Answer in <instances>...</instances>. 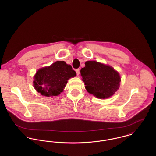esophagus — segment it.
I'll list each match as a JSON object with an SVG mask.
<instances>
[{
  "label": "esophagus",
  "instance_id": "obj_1",
  "mask_svg": "<svg viewBox=\"0 0 156 156\" xmlns=\"http://www.w3.org/2000/svg\"><path fill=\"white\" fill-rule=\"evenodd\" d=\"M76 71L77 76H79V74H80V69H76Z\"/></svg>",
  "mask_w": 156,
  "mask_h": 156
}]
</instances>
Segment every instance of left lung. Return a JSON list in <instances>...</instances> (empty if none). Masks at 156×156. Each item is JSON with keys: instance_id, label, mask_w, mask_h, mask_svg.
I'll use <instances>...</instances> for the list:
<instances>
[{"instance_id": "1", "label": "left lung", "mask_w": 156, "mask_h": 156, "mask_svg": "<svg viewBox=\"0 0 156 156\" xmlns=\"http://www.w3.org/2000/svg\"><path fill=\"white\" fill-rule=\"evenodd\" d=\"M80 74L87 90L97 98H109L120 85L119 74L114 68L95 61H87Z\"/></svg>"}]
</instances>
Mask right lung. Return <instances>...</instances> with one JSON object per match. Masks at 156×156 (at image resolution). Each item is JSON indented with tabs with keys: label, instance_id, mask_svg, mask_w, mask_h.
Listing matches in <instances>:
<instances>
[{
	"label": "right lung",
	"instance_id": "obj_1",
	"mask_svg": "<svg viewBox=\"0 0 156 156\" xmlns=\"http://www.w3.org/2000/svg\"><path fill=\"white\" fill-rule=\"evenodd\" d=\"M76 76V71L70 65L58 61L37 71L34 77V87L42 95L57 96L64 90L68 80Z\"/></svg>",
	"mask_w": 156,
	"mask_h": 156
}]
</instances>
